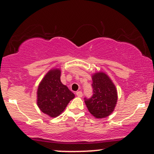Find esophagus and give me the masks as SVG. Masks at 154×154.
<instances>
[{"instance_id": "obj_1", "label": "esophagus", "mask_w": 154, "mask_h": 154, "mask_svg": "<svg viewBox=\"0 0 154 154\" xmlns=\"http://www.w3.org/2000/svg\"><path fill=\"white\" fill-rule=\"evenodd\" d=\"M76 95H77V96H78V97H82V93L81 91H77V93H76Z\"/></svg>"}]
</instances>
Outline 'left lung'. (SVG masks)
<instances>
[{
	"instance_id": "8db88e82",
	"label": "left lung",
	"mask_w": 154,
	"mask_h": 154,
	"mask_svg": "<svg viewBox=\"0 0 154 154\" xmlns=\"http://www.w3.org/2000/svg\"><path fill=\"white\" fill-rule=\"evenodd\" d=\"M92 79L93 94L91 98H85V103L94 117L98 119L107 117L116 106L117 91L111 79L103 72L95 73Z\"/></svg>"
}]
</instances>
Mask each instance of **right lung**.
<instances>
[{
    "label": "right lung",
    "mask_w": 154,
    "mask_h": 154,
    "mask_svg": "<svg viewBox=\"0 0 154 154\" xmlns=\"http://www.w3.org/2000/svg\"><path fill=\"white\" fill-rule=\"evenodd\" d=\"M61 70L54 69L45 75L38 88L37 104L44 114L56 117L66 109L75 94L61 82Z\"/></svg>",
    "instance_id": "1"
}]
</instances>
